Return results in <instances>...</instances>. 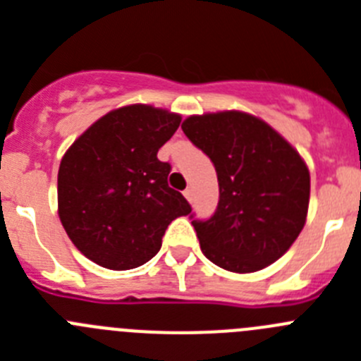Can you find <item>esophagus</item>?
I'll use <instances>...</instances> for the list:
<instances>
[{"mask_svg":"<svg viewBox=\"0 0 361 361\" xmlns=\"http://www.w3.org/2000/svg\"><path fill=\"white\" fill-rule=\"evenodd\" d=\"M184 197H186L188 200H193V190H191V188H188V190H184Z\"/></svg>","mask_w":361,"mask_h":361,"instance_id":"esophagus-1","label":"esophagus"}]
</instances>
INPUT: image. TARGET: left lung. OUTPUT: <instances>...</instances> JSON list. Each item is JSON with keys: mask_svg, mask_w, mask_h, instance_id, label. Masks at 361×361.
Here are the masks:
<instances>
[{"mask_svg": "<svg viewBox=\"0 0 361 361\" xmlns=\"http://www.w3.org/2000/svg\"><path fill=\"white\" fill-rule=\"evenodd\" d=\"M183 132L213 162L219 204L195 219L200 250L222 269L253 273L279 260L305 224L309 171L269 124L242 111L188 117Z\"/></svg>", "mask_w": 361, "mask_h": 361, "instance_id": "obj_1", "label": "left lung"}]
</instances>
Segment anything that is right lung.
I'll return each instance as SVG.
<instances>
[{
    "mask_svg": "<svg viewBox=\"0 0 361 361\" xmlns=\"http://www.w3.org/2000/svg\"><path fill=\"white\" fill-rule=\"evenodd\" d=\"M178 124L175 114L132 104L101 117L65 153L59 219L92 262L114 271L142 266L159 253L171 220L191 212L168 186L170 162L157 159Z\"/></svg>",
    "mask_w": 361,
    "mask_h": 361,
    "instance_id": "right-lung-1",
    "label": "right lung"
}]
</instances>
